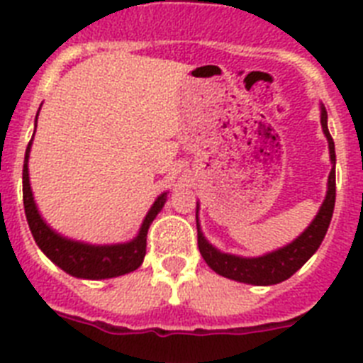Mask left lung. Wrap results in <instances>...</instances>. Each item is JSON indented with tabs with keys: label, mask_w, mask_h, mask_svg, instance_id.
I'll return each mask as SVG.
<instances>
[{
	"label": "left lung",
	"mask_w": 363,
	"mask_h": 363,
	"mask_svg": "<svg viewBox=\"0 0 363 363\" xmlns=\"http://www.w3.org/2000/svg\"><path fill=\"white\" fill-rule=\"evenodd\" d=\"M321 126H323V132L327 135V141H329L330 160H333V163H336L334 141L330 138L329 128H327V110L323 106H321ZM334 202H336V170L333 167L329 174V191H327V198H325L320 213L315 215L314 222L303 231L301 237H297L292 244L281 247L277 252L268 253V255L242 259V257L220 253L218 250H215L211 244L207 242L200 228H198V250L202 253L207 266L224 277L247 284H277L281 281H286L288 277H292L323 242L330 218H333Z\"/></svg>",
	"instance_id": "left-lung-1"
}]
</instances>
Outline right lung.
I'll return each instance as SVG.
<instances>
[{
    "mask_svg": "<svg viewBox=\"0 0 363 363\" xmlns=\"http://www.w3.org/2000/svg\"><path fill=\"white\" fill-rule=\"evenodd\" d=\"M36 119H38V116H36ZM30 143H33V139L27 145L26 163H23V207H26L30 233H33L40 250L55 264L60 266L62 270L80 279H110L138 270L143 262L145 253H147L148 228L165 203V194H161L154 202V206L150 207V211H148L147 218L141 225V231L132 242L116 244V246H91V244L67 240V238L55 233L36 211L29 185V169H27Z\"/></svg>",
    "mask_w": 363,
    "mask_h": 363,
    "instance_id": "1",
    "label": "right lung"
}]
</instances>
